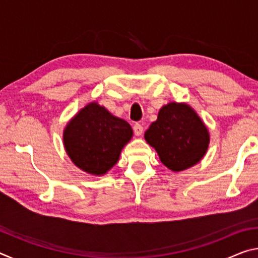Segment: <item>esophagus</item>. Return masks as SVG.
Listing matches in <instances>:
<instances>
[{"label": "esophagus", "instance_id": "esophagus-1", "mask_svg": "<svg viewBox=\"0 0 258 258\" xmlns=\"http://www.w3.org/2000/svg\"><path fill=\"white\" fill-rule=\"evenodd\" d=\"M133 131H134V134L138 135V137H139V135H141L143 133V126L141 124L137 123L133 126Z\"/></svg>", "mask_w": 258, "mask_h": 258}]
</instances>
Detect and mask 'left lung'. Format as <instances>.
<instances>
[{
    "label": "left lung",
    "instance_id": "8db88e82",
    "mask_svg": "<svg viewBox=\"0 0 258 258\" xmlns=\"http://www.w3.org/2000/svg\"><path fill=\"white\" fill-rule=\"evenodd\" d=\"M166 167L180 172L198 163L206 154L209 134L190 106L171 102L164 106L158 119L145 134Z\"/></svg>",
    "mask_w": 258,
    "mask_h": 258
}]
</instances>
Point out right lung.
<instances>
[{"mask_svg":"<svg viewBox=\"0 0 258 258\" xmlns=\"http://www.w3.org/2000/svg\"><path fill=\"white\" fill-rule=\"evenodd\" d=\"M132 134L127 121L92 102L69 121L63 132V143L77 167L93 175H102L117 164Z\"/></svg>","mask_w":258,"mask_h":258,"instance_id":"right-lung-1","label":"right lung"}]
</instances>
